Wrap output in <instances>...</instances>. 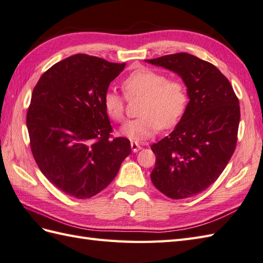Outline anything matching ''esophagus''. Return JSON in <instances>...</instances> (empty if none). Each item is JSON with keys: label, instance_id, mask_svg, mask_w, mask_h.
I'll use <instances>...</instances> for the list:
<instances>
[{"label": "esophagus", "instance_id": "esophagus-1", "mask_svg": "<svg viewBox=\"0 0 263 263\" xmlns=\"http://www.w3.org/2000/svg\"><path fill=\"white\" fill-rule=\"evenodd\" d=\"M131 149L133 152H138L139 150H141V145L136 141H131Z\"/></svg>", "mask_w": 263, "mask_h": 263}]
</instances>
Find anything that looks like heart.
<instances>
[{"label":"heart","instance_id":"heart-1","mask_svg":"<svg viewBox=\"0 0 263 263\" xmlns=\"http://www.w3.org/2000/svg\"><path fill=\"white\" fill-rule=\"evenodd\" d=\"M127 99L141 97L137 119L127 121L121 127V134L136 141L154 137L161 129L175 126L184 114L187 102V88L178 79H167L162 72L151 68H140L127 76L122 84ZM105 112L115 122L124 120V97L114 89L103 95Z\"/></svg>","mask_w":263,"mask_h":263}]
</instances>
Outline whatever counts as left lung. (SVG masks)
<instances>
[{
    "instance_id": "left-lung-1",
    "label": "left lung",
    "mask_w": 263,
    "mask_h": 263,
    "mask_svg": "<svg viewBox=\"0 0 263 263\" xmlns=\"http://www.w3.org/2000/svg\"><path fill=\"white\" fill-rule=\"evenodd\" d=\"M145 62L180 76L189 99L174 131L151 145L156 155L151 181L169 198L195 196L218 178L233 155L240 123L239 100L229 79L214 65L191 53Z\"/></svg>"
}]
</instances>
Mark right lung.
Listing matches in <instances>:
<instances>
[{
    "label": "right lung",
    "instance_id": "add662e5",
    "mask_svg": "<svg viewBox=\"0 0 263 263\" xmlns=\"http://www.w3.org/2000/svg\"><path fill=\"white\" fill-rule=\"evenodd\" d=\"M124 67L77 53L50 67L33 88L27 113L32 155L46 178L69 196L102 192L131 154L126 138L111 139L103 105Z\"/></svg>",
    "mask_w": 263,
    "mask_h": 263
}]
</instances>
